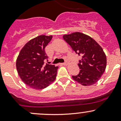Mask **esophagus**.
I'll list each match as a JSON object with an SVG mask.
<instances>
[{"label":"esophagus","mask_w":121,"mask_h":121,"mask_svg":"<svg viewBox=\"0 0 121 121\" xmlns=\"http://www.w3.org/2000/svg\"><path fill=\"white\" fill-rule=\"evenodd\" d=\"M62 64L63 65H67L68 64V62L67 61H66V62H64V63H62Z\"/></svg>","instance_id":"1"}]
</instances>
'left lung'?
Masks as SVG:
<instances>
[{
    "label": "left lung",
    "instance_id": "1",
    "mask_svg": "<svg viewBox=\"0 0 121 121\" xmlns=\"http://www.w3.org/2000/svg\"><path fill=\"white\" fill-rule=\"evenodd\" d=\"M62 37L76 53L82 56L78 64L79 74L72 78L82 85L95 84L106 67V56L102 47L89 36L78 32L64 35Z\"/></svg>",
    "mask_w": 121,
    "mask_h": 121
}]
</instances>
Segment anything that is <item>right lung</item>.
<instances>
[{
  "label": "right lung",
  "instance_id": "right-lung-1",
  "mask_svg": "<svg viewBox=\"0 0 121 121\" xmlns=\"http://www.w3.org/2000/svg\"><path fill=\"white\" fill-rule=\"evenodd\" d=\"M52 36L40 35L32 39L21 49L16 60V69L21 80L31 88H45L56 79L58 66L47 64L48 60L45 48Z\"/></svg>",
  "mask_w": 121,
  "mask_h": 121
}]
</instances>
